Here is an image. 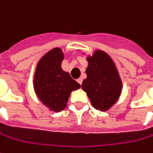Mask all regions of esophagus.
Instances as JSON below:
<instances>
[{
    "label": "esophagus",
    "mask_w": 153,
    "mask_h": 153,
    "mask_svg": "<svg viewBox=\"0 0 153 153\" xmlns=\"http://www.w3.org/2000/svg\"><path fill=\"white\" fill-rule=\"evenodd\" d=\"M82 81H83V79H82L81 78H79V79H77V82H78L79 85H82Z\"/></svg>",
    "instance_id": "obj_1"
}]
</instances>
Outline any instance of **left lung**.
I'll return each instance as SVG.
<instances>
[{
	"label": "left lung",
	"instance_id": "left-lung-1",
	"mask_svg": "<svg viewBox=\"0 0 153 153\" xmlns=\"http://www.w3.org/2000/svg\"><path fill=\"white\" fill-rule=\"evenodd\" d=\"M87 78L82 83V89L90 98L92 106L100 111H106L120 98L122 81L114 61L102 50H95L87 56Z\"/></svg>",
	"mask_w": 153,
	"mask_h": 153
}]
</instances>
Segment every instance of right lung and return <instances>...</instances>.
<instances>
[{
    "instance_id": "right-lung-1",
    "label": "right lung",
    "mask_w": 153,
    "mask_h": 153,
    "mask_svg": "<svg viewBox=\"0 0 153 153\" xmlns=\"http://www.w3.org/2000/svg\"><path fill=\"white\" fill-rule=\"evenodd\" d=\"M63 51L55 48L38 61L33 78V88L38 99L50 111L59 112L65 109L69 95L80 85L62 69Z\"/></svg>"
}]
</instances>
